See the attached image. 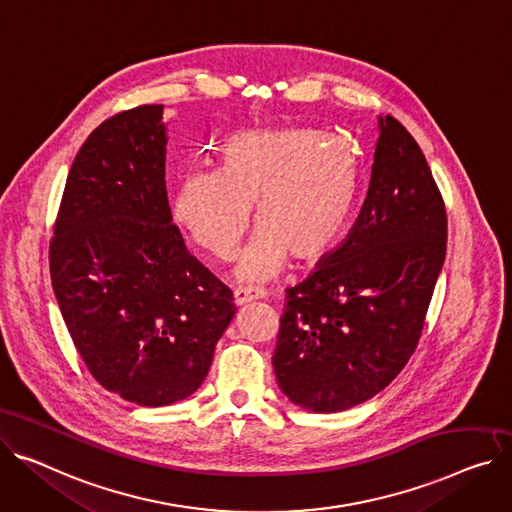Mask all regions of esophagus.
<instances>
[{"mask_svg":"<svg viewBox=\"0 0 512 512\" xmlns=\"http://www.w3.org/2000/svg\"><path fill=\"white\" fill-rule=\"evenodd\" d=\"M257 298H263V292L253 290V288H236V290L232 292V300H234V304H236V306L247 304V302L257 300Z\"/></svg>","mask_w":512,"mask_h":512,"instance_id":"34e87169","label":"esophagus"}]
</instances>
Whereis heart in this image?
I'll return each instance as SVG.
<instances>
[{
  "label": "heart",
  "mask_w": 512,
  "mask_h": 512,
  "mask_svg": "<svg viewBox=\"0 0 512 512\" xmlns=\"http://www.w3.org/2000/svg\"><path fill=\"white\" fill-rule=\"evenodd\" d=\"M356 193L352 158L306 129L243 131L220 150L218 170H195L175 195V218L193 243L228 259L251 224L259 232L234 274L265 282L286 265L323 257L342 232Z\"/></svg>",
  "instance_id": "obj_1"
}]
</instances>
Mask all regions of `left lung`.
Instances as JSON below:
<instances>
[{
    "instance_id": "obj_1",
    "label": "left lung",
    "mask_w": 512,
    "mask_h": 512,
    "mask_svg": "<svg viewBox=\"0 0 512 512\" xmlns=\"http://www.w3.org/2000/svg\"><path fill=\"white\" fill-rule=\"evenodd\" d=\"M447 253V210L395 117H379L370 181L342 247L288 290L271 362L282 393L317 414L383 391L418 348Z\"/></svg>"
}]
</instances>
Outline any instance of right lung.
<instances>
[{
    "label": "right lung",
    "mask_w": 512,
    "mask_h": 512,
    "mask_svg": "<svg viewBox=\"0 0 512 512\" xmlns=\"http://www.w3.org/2000/svg\"><path fill=\"white\" fill-rule=\"evenodd\" d=\"M162 105L102 121L67 175L51 282L92 377L160 407L195 393L234 317L232 292L185 247L166 195Z\"/></svg>",
    "instance_id": "obj_1"
}]
</instances>
